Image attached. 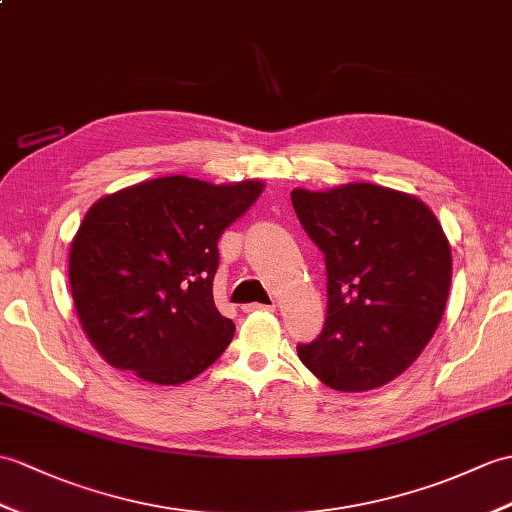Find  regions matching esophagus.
<instances>
[{
    "instance_id": "obj_1",
    "label": "esophagus",
    "mask_w": 512,
    "mask_h": 512,
    "mask_svg": "<svg viewBox=\"0 0 512 512\" xmlns=\"http://www.w3.org/2000/svg\"><path fill=\"white\" fill-rule=\"evenodd\" d=\"M242 310L248 314V312H275L277 310V305L272 303V305H261V303H251V305H244Z\"/></svg>"
}]
</instances>
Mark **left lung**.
<instances>
[{"label":"left lung","instance_id":"1","mask_svg":"<svg viewBox=\"0 0 512 512\" xmlns=\"http://www.w3.org/2000/svg\"><path fill=\"white\" fill-rule=\"evenodd\" d=\"M292 205L325 253L327 318L301 362L340 392L382 388L419 358L441 323L451 248L417 196L375 183L296 187Z\"/></svg>","mask_w":512,"mask_h":512}]
</instances>
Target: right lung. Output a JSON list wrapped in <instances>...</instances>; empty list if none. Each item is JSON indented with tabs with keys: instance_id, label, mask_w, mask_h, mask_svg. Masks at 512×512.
Listing matches in <instances>:
<instances>
[{
	"instance_id": "add662e5",
	"label": "right lung",
	"mask_w": 512,
	"mask_h": 512,
	"mask_svg": "<svg viewBox=\"0 0 512 512\" xmlns=\"http://www.w3.org/2000/svg\"><path fill=\"white\" fill-rule=\"evenodd\" d=\"M264 187L176 174L93 202L71 240L69 288L106 364L178 386L220 358L235 325L213 303L218 240Z\"/></svg>"
}]
</instances>
